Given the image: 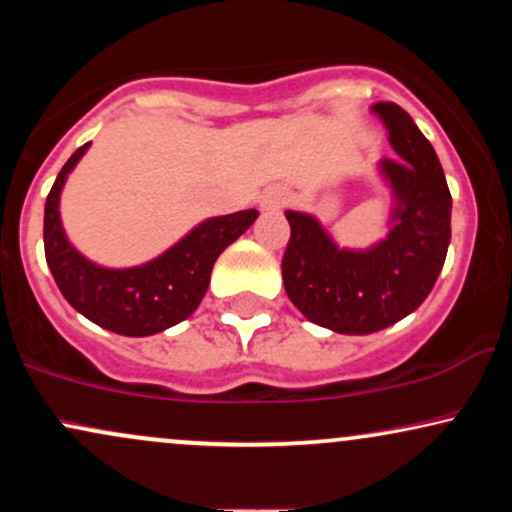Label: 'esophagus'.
<instances>
[{
    "label": "esophagus",
    "instance_id": "34e87169",
    "mask_svg": "<svg viewBox=\"0 0 512 512\" xmlns=\"http://www.w3.org/2000/svg\"><path fill=\"white\" fill-rule=\"evenodd\" d=\"M286 202H289V192L281 190V187H269V190H264L260 195V207L264 211L281 209Z\"/></svg>",
    "mask_w": 512,
    "mask_h": 512
}]
</instances>
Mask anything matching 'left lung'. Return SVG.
<instances>
[{"mask_svg": "<svg viewBox=\"0 0 512 512\" xmlns=\"http://www.w3.org/2000/svg\"><path fill=\"white\" fill-rule=\"evenodd\" d=\"M387 142L402 161L378 163L390 190L387 233L368 248H344L308 211H286L281 260L291 303L315 325L373 334L414 313L436 284L450 245L452 197L433 146L395 103H375Z\"/></svg>", "mask_w": 512, "mask_h": 512, "instance_id": "8db88e82", "label": "left lung"}]
</instances>
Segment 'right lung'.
Returning <instances> with one entry per match:
<instances>
[{"instance_id":"obj_1","label":"right lung","mask_w":512,"mask_h":512,"mask_svg":"<svg viewBox=\"0 0 512 512\" xmlns=\"http://www.w3.org/2000/svg\"><path fill=\"white\" fill-rule=\"evenodd\" d=\"M88 146L76 149L64 163L45 202V260L57 289L76 313L122 337H151L195 313L209 289L214 262L248 231L260 211L211 216L154 260L134 267H103L74 248L60 216L64 182Z\"/></svg>"}]
</instances>
